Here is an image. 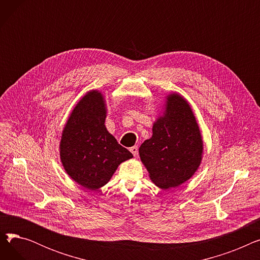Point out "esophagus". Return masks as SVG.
<instances>
[{
  "label": "esophagus",
  "instance_id": "obj_1",
  "mask_svg": "<svg viewBox=\"0 0 260 260\" xmlns=\"http://www.w3.org/2000/svg\"><path fill=\"white\" fill-rule=\"evenodd\" d=\"M129 151L132 152V154H133L135 157L138 156V146H137V145L132 146V147L129 148Z\"/></svg>",
  "mask_w": 260,
  "mask_h": 260
}]
</instances>
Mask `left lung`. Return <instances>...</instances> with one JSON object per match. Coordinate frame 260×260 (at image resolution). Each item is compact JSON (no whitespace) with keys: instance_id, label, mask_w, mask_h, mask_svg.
Returning <instances> with one entry per match:
<instances>
[{"instance_id":"left-lung-1","label":"left lung","mask_w":260,"mask_h":260,"mask_svg":"<svg viewBox=\"0 0 260 260\" xmlns=\"http://www.w3.org/2000/svg\"><path fill=\"white\" fill-rule=\"evenodd\" d=\"M202 140L194 114L179 94L169 95L165 117L153 126V136L140 148L141 161L152 181L161 188L180 185L197 171Z\"/></svg>"}]
</instances>
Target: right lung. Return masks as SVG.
<instances>
[{"label": "right lung", "mask_w": 260, "mask_h": 260, "mask_svg": "<svg viewBox=\"0 0 260 260\" xmlns=\"http://www.w3.org/2000/svg\"><path fill=\"white\" fill-rule=\"evenodd\" d=\"M105 105L99 91H89L74 108L60 144L66 173L88 189L106 184L121 162L133 154L121 146L104 125Z\"/></svg>", "instance_id": "1"}]
</instances>
